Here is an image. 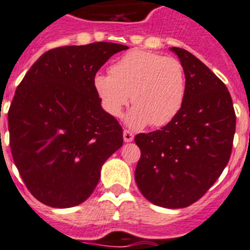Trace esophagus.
I'll return each mask as SVG.
<instances>
[{"instance_id":"esophagus-1","label":"esophagus","mask_w":250,"mask_h":250,"mask_svg":"<svg viewBox=\"0 0 250 250\" xmlns=\"http://www.w3.org/2000/svg\"><path fill=\"white\" fill-rule=\"evenodd\" d=\"M123 138H125V142L133 141V133L131 131H128V129H125L123 131Z\"/></svg>"}]
</instances>
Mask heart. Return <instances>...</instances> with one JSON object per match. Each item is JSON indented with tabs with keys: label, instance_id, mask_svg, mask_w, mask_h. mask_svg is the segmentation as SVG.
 <instances>
[{
	"label": "heart",
	"instance_id": "heart-1",
	"mask_svg": "<svg viewBox=\"0 0 250 250\" xmlns=\"http://www.w3.org/2000/svg\"><path fill=\"white\" fill-rule=\"evenodd\" d=\"M94 89L106 113L119 118L129 103L132 128L170 123L183 106L187 91L184 67L179 60L155 52L131 50L110 67V75H96Z\"/></svg>",
	"mask_w": 250,
	"mask_h": 250
}]
</instances>
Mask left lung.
I'll use <instances>...</instances> for the list:
<instances>
[{"mask_svg": "<svg viewBox=\"0 0 250 250\" xmlns=\"http://www.w3.org/2000/svg\"><path fill=\"white\" fill-rule=\"evenodd\" d=\"M184 67L186 99L170 123L135 142V179L146 200L165 208L197 202L228 165L236 117L225 83L188 50L171 48Z\"/></svg>", "mask_w": 250, "mask_h": 250, "instance_id": "left-lung-1", "label": "left lung"}]
</instances>
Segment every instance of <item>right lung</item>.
<instances>
[{
    "instance_id": "add662e5",
    "label": "right lung",
    "mask_w": 250,
    "mask_h": 250,
    "mask_svg": "<svg viewBox=\"0 0 250 250\" xmlns=\"http://www.w3.org/2000/svg\"><path fill=\"white\" fill-rule=\"evenodd\" d=\"M127 45L98 42L42 54L8 109L10 147L20 177L42 203L77 206L99 182L103 164L123 145L118 121L100 105L94 79Z\"/></svg>"
}]
</instances>
